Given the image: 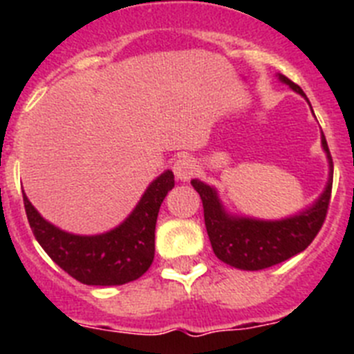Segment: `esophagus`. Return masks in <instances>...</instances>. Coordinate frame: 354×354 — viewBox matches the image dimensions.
I'll use <instances>...</instances> for the list:
<instances>
[{
    "label": "esophagus",
    "instance_id": "1",
    "mask_svg": "<svg viewBox=\"0 0 354 354\" xmlns=\"http://www.w3.org/2000/svg\"><path fill=\"white\" fill-rule=\"evenodd\" d=\"M196 171V162L195 159L187 158V156H180L179 159H175L174 162V174L180 183H187L192 180V177Z\"/></svg>",
    "mask_w": 354,
    "mask_h": 354
}]
</instances>
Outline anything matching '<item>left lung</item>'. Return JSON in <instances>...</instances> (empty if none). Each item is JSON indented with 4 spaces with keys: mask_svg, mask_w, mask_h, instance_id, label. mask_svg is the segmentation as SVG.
Here are the masks:
<instances>
[{
    "mask_svg": "<svg viewBox=\"0 0 354 354\" xmlns=\"http://www.w3.org/2000/svg\"><path fill=\"white\" fill-rule=\"evenodd\" d=\"M280 80L306 99L303 90L289 77L280 76ZM323 147L331 167L326 189L315 202L314 207L282 221L232 218L225 214L220 200L211 186L200 180H192L193 187L202 198L205 228H207L216 257L225 264H230L239 270L259 271L294 257L296 253L303 252L310 245L326 220L331 198V184H333V161H331L330 149L324 136Z\"/></svg>",
    "mask_w": 354,
    "mask_h": 354,
    "instance_id": "1",
    "label": "left lung"
}]
</instances>
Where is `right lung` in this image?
<instances>
[{
    "instance_id": "right-lung-1",
    "label": "right lung",
    "mask_w": 354,
    "mask_h": 354,
    "mask_svg": "<svg viewBox=\"0 0 354 354\" xmlns=\"http://www.w3.org/2000/svg\"><path fill=\"white\" fill-rule=\"evenodd\" d=\"M165 171L150 184L140 204L120 227L102 236H74L48 223L23 195L31 232L65 273L86 286H122L142 277L154 261L156 221L162 200L174 187Z\"/></svg>"
}]
</instances>
